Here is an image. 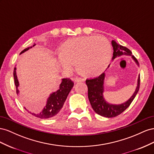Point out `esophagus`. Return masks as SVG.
Returning a JSON list of instances; mask_svg holds the SVG:
<instances>
[{"instance_id": "1", "label": "esophagus", "mask_w": 154, "mask_h": 154, "mask_svg": "<svg viewBox=\"0 0 154 154\" xmlns=\"http://www.w3.org/2000/svg\"><path fill=\"white\" fill-rule=\"evenodd\" d=\"M75 80L76 81V82H83V81H85L84 78L79 77H76L75 78Z\"/></svg>"}]
</instances>
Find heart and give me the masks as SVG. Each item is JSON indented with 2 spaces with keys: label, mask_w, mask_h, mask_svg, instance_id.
Here are the masks:
<instances>
[{
  "label": "heart",
  "mask_w": 154,
  "mask_h": 154,
  "mask_svg": "<svg viewBox=\"0 0 154 154\" xmlns=\"http://www.w3.org/2000/svg\"><path fill=\"white\" fill-rule=\"evenodd\" d=\"M111 46L100 36L81 37L64 43L63 51L57 55L60 66L72 71L77 66L88 75H97L106 69L111 59Z\"/></svg>",
  "instance_id": "b5f03b06"
}]
</instances>
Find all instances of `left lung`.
I'll return each mask as SVG.
<instances>
[{
    "label": "left lung",
    "mask_w": 154,
    "mask_h": 154,
    "mask_svg": "<svg viewBox=\"0 0 154 154\" xmlns=\"http://www.w3.org/2000/svg\"><path fill=\"white\" fill-rule=\"evenodd\" d=\"M112 44L113 48L112 59H115L117 56L125 54L131 55V52L128 48L117 44L114 41H112ZM132 58L138 64V61L135 57L132 55ZM104 76V73H103L95 78L88 79L86 80V84L88 86V97L92 108L97 113L108 118L115 117L123 112L127 108L129 107L131 102L133 101L139 89L140 77H139L137 86L135 93L128 101L119 105H113L106 103L103 98V93L104 91L103 84Z\"/></svg>",
    "instance_id": "1"
}]
</instances>
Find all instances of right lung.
<instances>
[{
    "mask_svg": "<svg viewBox=\"0 0 154 154\" xmlns=\"http://www.w3.org/2000/svg\"><path fill=\"white\" fill-rule=\"evenodd\" d=\"M35 45H34L33 46H34ZM29 49V48H26V49H24L23 51H22L20 52V54H23L24 51H27ZM15 69L16 68H14V77L15 85L17 88V93L19 94V90L17 89V88H18L19 84L18 80H17ZM73 86V82L71 80L67 78L63 79L62 82H61V84L60 85L59 90H58L55 92H54V93L50 95V97L48 99L46 106L41 112L35 113H31L28 110L27 111L29 112L31 114H32L33 116L40 119H48L55 116L57 114H58L59 113L61 108H63L65 100L66 99L69 91H71Z\"/></svg>",
    "mask_w": 154,
    "mask_h": 154,
    "instance_id": "1",
    "label": "right lung"
}]
</instances>
